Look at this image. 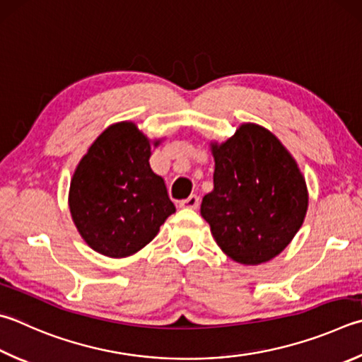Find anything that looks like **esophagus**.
<instances>
[{"label":"esophagus","mask_w":362,"mask_h":362,"mask_svg":"<svg viewBox=\"0 0 362 362\" xmlns=\"http://www.w3.org/2000/svg\"><path fill=\"white\" fill-rule=\"evenodd\" d=\"M180 207H183V209H198L199 207V196H196V194L188 196L187 199L180 201Z\"/></svg>","instance_id":"34e87169"}]
</instances>
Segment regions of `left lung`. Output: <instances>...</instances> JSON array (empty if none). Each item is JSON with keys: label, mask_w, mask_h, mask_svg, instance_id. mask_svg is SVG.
I'll return each mask as SVG.
<instances>
[{"label": "left lung", "mask_w": 362, "mask_h": 362, "mask_svg": "<svg viewBox=\"0 0 362 362\" xmlns=\"http://www.w3.org/2000/svg\"><path fill=\"white\" fill-rule=\"evenodd\" d=\"M214 189L201 215L229 258L247 266L271 261L304 223L308 193L298 163L271 131L240 124L225 142L210 144Z\"/></svg>", "instance_id": "1"}]
</instances>
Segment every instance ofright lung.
Returning <instances> with one entry per match:
<instances>
[{
  "mask_svg": "<svg viewBox=\"0 0 362 362\" xmlns=\"http://www.w3.org/2000/svg\"><path fill=\"white\" fill-rule=\"evenodd\" d=\"M152 144L133 122L110 124L77 164L69 210L90 248L109 258L131 256L160 231L175 206L150 168Z\"/></svg>",
  "mask_w": 362,
  "mask_h": 362,
  "instance_id": "add662e5",
  "label": "right lung"
}]
</instances>
